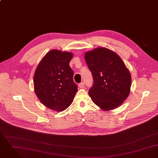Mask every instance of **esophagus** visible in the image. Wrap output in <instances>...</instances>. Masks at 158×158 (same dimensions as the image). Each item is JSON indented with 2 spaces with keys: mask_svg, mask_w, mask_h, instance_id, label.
I'll return each instance as SVG.
<instances>
[{
  "mask_svg": "<svg viewBox=\"0 0 158 158\" xmlns=\"http://www.w3.org/2000/svg\"><path fill=\"white\" fill-rule=\"evenodd\" d=\"M78 86L80 87V88H84V86H85V84L84 83V82H81V83H79V84H78Z\"/></svg>",
  "mask_w": 158,
  "mask_h": 158,
  "instance_id": "1",
  "label": "esophagus"
}]
</instances>
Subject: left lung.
<instances>
[{"mask_svg":"<svg viewBox=\"0 0 158 158\" xmlns=\"http://www.w3.org/2000/svg\"><path fill=\"white\" fill-rule=\"evenodd\" d=\"M85 59L94 78L89 92L94 102L104 110L118 107L127 98L131 85V74L123 60L105 48L86 52Z\"/></svg>","mask_w":158,"mask_h":158,"instance_id":"obj_1","label":"left lung"}]
</instances>
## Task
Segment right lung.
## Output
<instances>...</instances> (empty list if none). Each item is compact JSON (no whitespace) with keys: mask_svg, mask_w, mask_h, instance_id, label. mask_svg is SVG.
Returning <instances> with one entry per match:
<instances>
[{"mask_svg":"<svg viewBox=\"0 0 158 158\" xmlns=\"http://www.w3.org/2000/svg\"><path fill=\"white\" fill-rule=\"evenodd\" d=\"M73 54L52 50L38 64L33 77L35 92L47 107L63 111L72 103L77 91L73 71L69 65Z\"/></svg>","mask_w":158,"mask_h":158,"instance_id":"obj_1","label":"right lung"}]
</instances>
